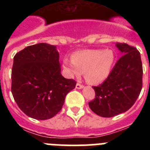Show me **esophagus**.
Returning a JSON list of instances; mask_svg holds the SVG:
<instances>
[{
  "instance_id": "34e87169",
  "label": "esophagus",
  "mask_w": 150,
  "mask_h": 150,
  "mask_svg": "<svg viewBox=\"0 0 150 150\" xmlns=\"http://www.w3.org/2000/svg\"><path fill=\"white\" fill-rule=\"evenodd\" d=\"M76 88H77V89H81V88H83V86L80 84V83H76Z\"/></svg>"
}]
</instances>
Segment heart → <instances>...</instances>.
Returning <instances> with one entry per match:
<instances>
[{
    "label": "heart",
    "mask_w": 150,
    "mask_h": 150,
    "mask_svg": "<svg viewBox=\"0 0 150 150\" xmlns=\"http://www.w3.org/2000/svg\"><path fill=\"white\" fill-rule=\"evenodd\" d=\"M115 55L111 50H85L74 52L72 60L64 59V67L71 76H81L90 84H100L109 76Z\"/></svg>",
    "instance_id": "heart-1"
}]
</instances>
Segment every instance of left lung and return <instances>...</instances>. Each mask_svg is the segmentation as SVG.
<instances>
[{
  "instance_id": "1",
  "label": "left lung",
  "mask_w": 150,
  "mask_h": 150,
  "mask_svg": "<svg viewBox=\"0 0 150 150\" xmlns=\"http://www.w3.org/2000/svg\"><path fill=\"white\" fill-rule=\"evenodd\" d=\"M116 46L122 57L104 83L93 86L95 98L88 103L90 109L102 117H112L129 110L142 89L143 67L140 54L126 43Z\"/></svg>"
}]
</instances>
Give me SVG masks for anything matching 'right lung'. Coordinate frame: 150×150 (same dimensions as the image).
Returning a JSON list of instances; mask_svg holds the SVG:
<instances>
[{
  "mask_svg": "<svg viewBox=\"0 0 150 150\" xmlns=\"http://www.w3.org/2000/svg\"><path fill=\"white\" fill-rule=\"evenodd\" d=\"M11 78L17 105L29 117L38 120L55 116L76 84L61 74L56 46L45 43L27 46L16 54Z\"/></svg>",
  "mask_w": 150,
  "mask_h": 150,
  "instance_id": "right-lung-1",
  "label": "right lung"
}]
</instances>
